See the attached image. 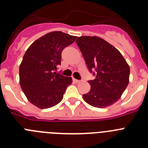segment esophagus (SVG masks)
Listing matches in <instances>:
<instances>
[{
    "instance_id": "esophagus-1",
    "label": "esophagus",
    "mask_w": 148,
    "mask_h": 148,
    "mask_svg": "<svg viewBox=\"0 0 148 148\" xmlns=\"http://www.w3.org/2000/svg\"><path fill=\"white\" fill-rule=\"evenodd\" d=\"M73 82H75V83H79V82H81L80 80H77V79H75V78H73Z\"/></svg>"
}]
</instances>
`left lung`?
<instances>
[{"label":"left lung","mask_w":148,"mask_h":148,"mask_svg":"<svg viewBox=\"0 0 148 148\" xmlns=\"http://www.w3.org/2000/svg\"><path fill=\"white\" fill-rule=\"evenodd\" d=\"M88 70L95 75L88 81L90 90L83 99L90 105L104 108L116 103L127 87L130 66L118 49L97 36H81L75 40ZM92 70H95V73Z\"/></svg>","instance_id":"left-lung-1"}]
</instances>
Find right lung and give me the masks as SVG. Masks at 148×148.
Listing matches in <instances>:
<instances>
[{
  "mask_svg": "<svg viewBox=\"0 0 148 148\" xmlns=\"http://www.w3.org/2000/svg\"><path fill=\"white\" fill-rule=\"evenodd\" d=\"M76 36L55 31L29 46L19 67L20 85L29 101L40 109L58 104L73 80L54 72L61 65V53Z\"/></svg>",
  "mask_w": 148,
  "mask_h": 148,
  "instance_id": "add662e5",
  "label": "right lung"
}]
</instances>
